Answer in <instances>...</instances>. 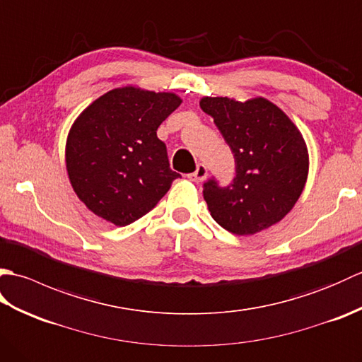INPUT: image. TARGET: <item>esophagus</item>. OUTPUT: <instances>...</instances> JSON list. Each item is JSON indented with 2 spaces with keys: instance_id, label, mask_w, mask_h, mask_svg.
<instances>
[{
  "instance_id": "obj_1",
  "label": "esophagus",
  "mask_w": 362,
  "mask_h": 362,
  "mask_svg": "<svg viewBox=\"0 0 362 362\" xmlns=\"http://www.w3.org/2000/svg\"><path fill=\"white\" fill-rule=\"evenodd\" d=\"M206 175H209V171H206V166L205 165H197L196 171L188 174V179L191 182L199 183V182H204L206 179Z\"/></svg>"
}]
</instances>
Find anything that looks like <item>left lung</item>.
Instances as JSON below:
<instances>
[{
	"instance_id": "8db88e82",
	"label": "left lung",
	"mask_w": 362,
	"mask_h": 362,
	"mask_svg": "<svg viewBox=\"0 0 362 362\" xmlns=\"http://www.w3.org/2000/svg\"><path fill=\"white\" fill-rule=\"evenodd\" d=\"M233 152L236 175L228 187L211 179L204 199L213 219L233 235H255L292 210L308 177V149L300 130L264 98L201 99Z\"/></svg>"
}]
</instances>
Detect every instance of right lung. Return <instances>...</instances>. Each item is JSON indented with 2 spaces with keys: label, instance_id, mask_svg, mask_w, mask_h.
Segmentation results:
<instances>
[{
  "label": "right lung",
  "instance_id": "right-lung-1",
  "mask_svg": "<svg viewBox=\"0 0 362 362\" xmlns=\"http://www.w3.org/2000/svg\"><path fill=\"white\" fill-rule=\"evenodd\" d=\"M182 99L134 86L107 91L73 122L65 161L71 187L96 216L118 227L151 211L180 174L157 129Z\"/></svg>",
  "mask_w": 362,
  "mask_h": 362
}]
</instances>
